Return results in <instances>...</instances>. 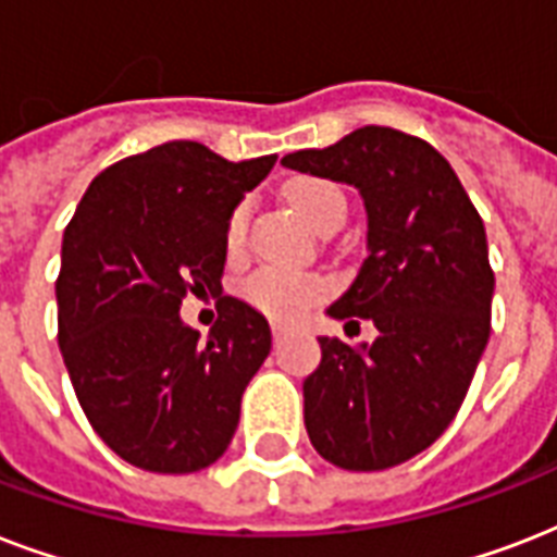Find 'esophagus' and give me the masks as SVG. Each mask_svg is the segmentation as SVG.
I'll return each instance as SVG.
<instances>
[{
  "instance_id": "34e87169",
  "label": "esophagus",
  "mask_w": 557,
  "mask_h": 557,
  "mask_svg": "<svg viewBox=\"0 0 557 557\" xmlns=\"http://www.w3.org/2000/svg\"><path fill=\"white\" fill-rule=\"evenodd\" d=\"M288 326L286 323H274V326H271V335H274V344H283V341L288 338Z\"/></svg>"
}]
</instances>
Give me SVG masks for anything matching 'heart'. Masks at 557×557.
Returning a JSON list of instances; mask_svg holds the SVG:
<instances>
[{"label":"heart","mask_w":557,"mask_h":557,"mask_svg":"<svg viewBox=\"0 0 557 557\" xmlns=\"http://www.w3.org/2000/svg\"><path fill=\"white\" fill-rule=\"evenodd\" d=\"M288 205L304 219L306 225L314 231L335 213H347V199L338 187L326 178H297L286 187ZM248 216L251 208L248 201L236 205V210L227 219V248L239 251L248 234ZM330 292V280L323 274H306V271H286V269H260L248 283H245V297L257 309H262L271 318H300L312 304H318Z\"/></svg>","instance_id":"obj_1"}]
</instances>
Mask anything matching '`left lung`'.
Wrapping results in <instances>:
<instances>
[{
  "label": "left lung",
  "instance_id": "obj_1",
  "mask_svg": "<svg viewBox=\"0 0 557 557\" xmlns=\"http://www.w3.org/2000/svg\"><path fill=\"white\" fill-rule=\"evenodd\" d=\"M283 164L364 199L367 260L326 314L367 318L379 338L358 347L318 338L304 419L332 466L384 471L440 440L488 344L494 271L483 219L431 144L389 126H361Z\"/></svg>",
  "mask_w": 557,
  "mask_h": 557
}]
</instances>
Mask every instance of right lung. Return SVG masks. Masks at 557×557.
I'll list each match as a JSON object with an SVG mask.
<instances>
[{
    "label": "right lung",
    "mask_w": 557,
    "mask_h": 557,
    "mask_svg": "<svg viewBox=\"0 0 557 557\" xmlns=\"http://www.w3.org/2000/svg\"><path fill=\"white\" fill-rule=\"evenodd\" d=\"M274 161L168 141L103 170L65 227L60 352L86 419L129 466L193 474L234 440L245 387L271 352L269 321L222 295L199 341L178 309L187 292H222L227 219Z\"/></svg>",
    "instance_id": "obj_1"
}]
</instances>
